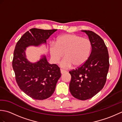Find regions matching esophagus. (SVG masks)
I'll list each match as a JSON object with an SVG mask.
<instances>
[{
	"label": "esophagus",
	"instance_id": "34e87169",
	"mask_svg": "<svg viewBox=\"0 0 122 122\" xmlns=\"http://www.w3.org/2000/svg\"><path fill=\"white\" fill-rule=\"evenodd\" d=\"M60 71H61V73L62 74L65 73L66 72V70H63V69H61Z\"/></svg>",
	"mask_w": 122,
	"mask_h": 122
}]
</instances>
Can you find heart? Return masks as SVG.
<instances>
[{
	"label": "heart",
	"instance_id": "obj_1",
	"mask_svg": "<svg viewBox=\"0 0 122 122\" xmlns=\"http://www.w3.org/2000/svg\"><path fill=\"white\" fill-rule=\"evenodd\" d=\"M92 49L89 39L73 34H66L60 36L56 43L51 44L50 53L54 63H58L62 57H66L60 62L63 68L82 66L89 59Z\"/></svg>",
	"mask_w": 122,
	"mask_h": 122
}]
</instances>
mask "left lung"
Masks as SVG:
<instances>
[{
	"instance_id": "left-lung-1",
	"label": "left lung",
	"mask_w": 122,
	"mask_h": 122,
	"mask_svg": "<svg viewBox=\"0 0 122 122\" xmlns=\"http://www.w3.org/2000/svg\"><path fill=\"white\" fill-rule=\"evenodd\" d=\"M89 37L92 51L85 63L69 72V89L72 95L80 100L92 98L103 89L109 69V56L104 41L90 30H81Z\"/></svg>"
}]
</instances>
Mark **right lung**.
Returning <instances> with one entry per match:
<instances>
[{"label":"right lung","instance_id":"obj_1","mask_svg":"<svg viewBox=\"0 0 122 122\" xmlns=\"http://www.w3.org/2000/svg\"><path fill=\"white\" fill-rule=\"evenodd\" d=\"M29 30L15 45L12 68L18 85L25 94L36 100H45L54 92L61 76L60 70L56 64L49 63L45 55L36 62H30L26 58L25 51L29 46L46 44V40L57 29L32 28Z\"/></svg>","mask_w":122,"mask_h":122}]
</instances>
